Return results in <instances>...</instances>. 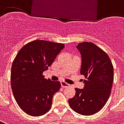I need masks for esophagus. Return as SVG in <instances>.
Listing matches in <instances>:
<instances>
[{"mask_svg":"<svg viewBox=\"0 0 124 124\" xmlns=\"http://www.w3.org/2000/svg\"><path fill=\"white\" fill-rule=\"evenodd\" d=\"M60 84H61V86H62V88H68V87H70V85H69L68 84L66 83V82H63V81L61 82Z\"/></svg>","mask_w":124,"mask_h":124,"instance_id":"esophagus-1","label":"esophagus"}]
</instances>
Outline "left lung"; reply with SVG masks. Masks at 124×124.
<instances>
[{
	"label": "left lung",
	"mask_w": 124,
	"mask_h": 124,
	"mask_svg": "<svg viewBox=\"0 0 124 124\" xmlns=\"http://www.w3.org/2000/svg\"><path fill=\"white\" fill-rule=\"evenodd\" d=\"M82 56L80 74L84 76L83 89L76 88L74 98L69 99L71 108L78 114L90 116L106 104L114 81V67L108 55L95 44L78 43Z\"/></svg>",
	"instance_id": "left-lung-1"
}]
</instances>
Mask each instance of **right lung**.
<instances>
[{
	"label": "right lung",
	"instance_id": "1",
	"mask_svg": "<svg viewBox=\"0 0 124 124\" xmlns=\"http://www.w3.org/2000/svg\"><path fill=\"white\" fill-rule=\"evenodd\" d=\"M64 44L43 40L28 42L18 52L10 75L11 88L16 101L32 116L45 114L50 109L52 97L60 88V82L44 78Z\"/></svg>",
	"mask_w": 124,
	"mask_h": 124
}]
</instances>
